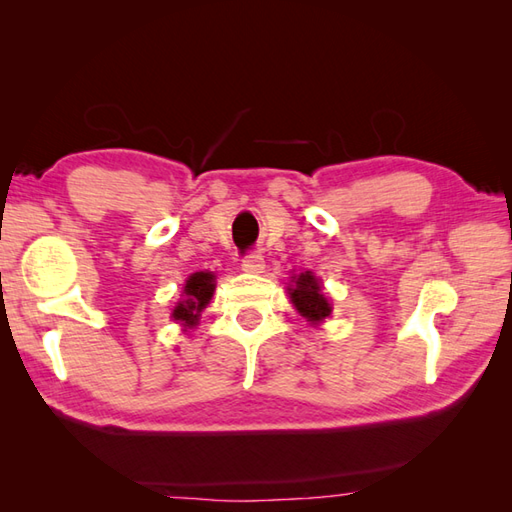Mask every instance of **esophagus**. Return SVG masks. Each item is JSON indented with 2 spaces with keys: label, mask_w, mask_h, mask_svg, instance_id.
<instances>
[{
  "label": "esophagus",
  "mask_w": 512,
  "mask_h": 512,
  "mask_svg": "<svg viewBox=\"0 0 512 512\" xmlns=\"http://www.w3.org/2000/svg\"><path fill=\"white\" fill-rule=\"evenodd\" d=\"M242 270H244V273H253V275L262 273V270H264V257L257 255V253L246 255L242 259Z\"/></svg>",
  "instance_id": "esophagus-1"
}]
</instances>
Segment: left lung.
<instances>
[{"mask_svg":"<svg viewBox=\"0 0 512 512\" xmlns=\"http://www.w3.org/2000/svg\"><path fill=\"white\" fill-rule=\"evenodd\" d=\"M290 290V299L295 308L312 323H319L330 314V303L321 295V286L310 270L295 277V288Z\"/></svg>","mask_w":512,"mask_h":512,"instance_id":"8db88e82","label":"left lung"}]
</instances>
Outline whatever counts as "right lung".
Wrapping results in <instances>:
<instances>
[{
    "label": "right lung",
    "mask_w": 512,
    "mask_h": 512,
    "mask_svg": "<svg viewBox=\"0 0 512 512\" xmlns=\"http://www.w3.org/2000/svg\"><path fill=\"white\" fill-rule=\"evenodd\" d=\"M213 275L211 273H195L187 279V286H184V301H180L176 310H173V319L182 321L184 325H195L200 312L206 308V303L213 297Z\"/></svg>",
    "instance_id": "1"
}]
</instances>
